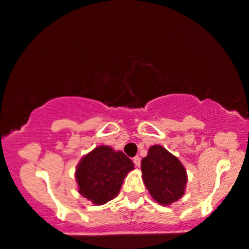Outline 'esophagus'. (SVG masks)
Returning <instances> with one entry per match:
<instances>
[{
	"label": "esophagus",
	"instance_id": "34e87169",
	"mask_svg": "<svg viewBox=\"0 0 249 249\" xmlns=\"http://www.w3.org/2000/svg\"><path fill=\"white\" fill-rule=\"evenodd\" d=\"M133 163L137 166H140V164H141V161H140V157L139 156H135V157H133Z\"/></svg>",
	"mask_w": 249,
	"mask_h": 249
}]
</instances>
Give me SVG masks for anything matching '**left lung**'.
Wrapping results in <instances>:
<instances>
[{
    "label": "left lung",
    "mask_w": 249,
    "mask_h": 249,
    "mask_svg": "<svg viewBox=\"0 0 249 249\" xmlns=\"http://www.w3.org/2000/svg\"><path fill=\"white\" fill-rule=\"evenodd\" d=\"M142 179L153 199L163 206L176 202L184 195L186 170L177 157L159 144L152 146L141 161Z\"/></svg>",
    "instance_id": "8db88e82"
}]
</instances>
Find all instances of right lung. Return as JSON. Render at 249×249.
Instances as JSON below:
<instances>
[{
    "label": "right lung",
    "instance_id": "1",
    "mask_svg": "<svg viewBox=\"0 0 249 249\" xmlns=\"http://www.w3.org/2000/svg\"><path fill=\"white\" fill-rule=\"evenodd\" d=\"M133 162L123 152L100 146L81 159L75 171L79 193L94 204L112 200L121 190Z\"/></svg>",
    "mask_w": 249,
    "mask_h": 249
}]
</instances>
